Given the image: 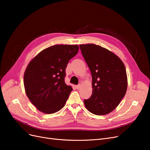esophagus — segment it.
<instances>
[{
    "mask_svg": "<svg viewBox=\"0 0 150 150\" xmlns=\"http://www.w3.org/2000/svg\"><path fill=\"white\" fill-rule=\"evenodd\" d=\"M80 87H81V85H80V84H79V85H77V86H76V88L77 89H79L80 88Z\"/></svg>",
    "mask_w": 150,
    "mask_h": 150,
    "instance_id": "34e87169",
    "label": "esophagus"
}]
</instances>
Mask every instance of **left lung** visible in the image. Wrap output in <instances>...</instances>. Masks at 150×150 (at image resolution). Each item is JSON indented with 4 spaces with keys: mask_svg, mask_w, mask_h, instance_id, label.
Listing matches in <instances>:
<instances>
[{
    "mask_svg": "<svg viewBox=\"0 0 150 150\" xmlns=\"http://www.w3.org/2000/svg\"><path fill=\"white\" fill-rule=\"evenodd\" d=\"M79 46L92 76V95L84 99V105L94 115H107L119 105L126 94L125 66L116 54L100 46L88 44Z\"/></svg>",
    "mask_w": 150,
    "mask_h": 150,
    "instance_id": "8db88e82",
    "label": "left lung"
}]
</instances>
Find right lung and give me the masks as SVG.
Instances as JSON below:
<instances>
[{
	"instance_id": "obj_1",
	"label": "right lung",
	"mask_w": 150,
	"mask_h": 150,
	"mask_svg": "<svg viewBox=\"0 0 150 150\" xmlns=\"http://www.w3.org/2000/svg\"><path fill=\"white\" fill-rule=\"evenodd\" d=\"M78 50V45H54L29 63L24 76L25 91L40 111L52 114L64 106L72 90L65 83L66 69Z\"/></svg>"
}]
</instances>
